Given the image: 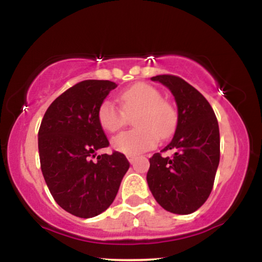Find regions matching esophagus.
<instances>
[{
    "label": "esophagus",
    "mask_w": 262,
    "mask_h": 262,
    "mask_svg": "<svg viewBox=\"0 0 262 262\" xmlns=\"http://www.w3.org/2000/svg\"><path fill=\"white\" fill-rule=\"evenodd\" d=\"M127 158H128L129 162H130V164H133V162L135 161V159H137V156H135V155H132V154H129V155H127Z\"/></svg>",
    "instance_id": "1"
}]
</instances>
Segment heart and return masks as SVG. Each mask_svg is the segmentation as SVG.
I'll return each mask as SVG.
<instances>
[{
  "mask_svg": "<svg viewBox=\"0 0 262 262\" xmlns=\"http://www.w3.org/2000/svg\"><path fill=\"white\" fill-rule=\"evenodd\" d=\"M122 110L112 101L101 102L97 110L98 124L103 130L114 133L125 123V114L134 112L133 130L123 132L112 139L113 148L124 154H139L152 149L159 139H167L175 132L177 111L164 100L161 92L145 82L135 83L119 93Z\"/></svg>",
  "mask_w": 262,
  "mask_h": 262,
  "instance_id": "b5f03b06",
  "label": "heart"
}]
</instances>
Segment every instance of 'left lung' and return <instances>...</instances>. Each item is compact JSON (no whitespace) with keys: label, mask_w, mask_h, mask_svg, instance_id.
Listing matches in <instances>:
<instances>
[{"label":"left lung","mask_w":262,"mask_h":262,"mask_svg":"<svg viewBox=\"0 0 262 262\" xmlns=\"http://www.w3.org/2000/svg\"><path fill=\"white\" fill-rule=\"evenodd\" d=\"M170 90L177 104V127L172 140L149 159L146 181L152 196L164 209L189 214L206 202L212 192L221 155L219 127L209 102L181 77H151Z\"/></svg>","instance_id":"8db88e82"}]
</instances>
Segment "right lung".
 Listing matches in <instances>:
<instances>
[{
  "mask_svg": "<svg viewBox=\"0 0 262 262\" xmlns=\"http://www.w3.org/2000/svg\"><path fill=\"white\" fill-rule=\"evenodd\" d=\"M117 85L85 80L59 96L45 112L38 132L40 167L55 202L80 218L101 214L112 204L129 169L124 154L96 158L110 145L97 110Z\"/></svg>",
  "mask_w": 262,
  "mask_h": 262,
  "instance_id": "1",
  "label": "right lung"
}]
</instances>
